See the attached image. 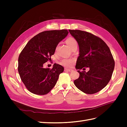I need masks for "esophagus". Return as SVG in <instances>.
<instances>
[{
    "instance_id": "34e87169",
    "label": "esophagus",
    "mask_w": 127,
    "mask_h": 127,
    "mask_svg": "<svg viewBox=\"0 0 127 127\" xmlns=\"http://www.w3.org/2000/svg\"><path fill=\"white\" fill-rule=\"evenodd\" d=\"M64 71H68V72H71L73 70L71 69H68V68H64Z\"/></svg>"
}]
</instances>
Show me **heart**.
Returning <instances> with one entry per match:
<instances>
[{"instance_id":"1","label":"heart","mask_w":127,"mask_h":127,"mask_svg":"<svg viewBox=\"0 0 127 127\" xmlns=\"http://www.w3.org/2000/svg\"><path fill=\"white\" fill-rule=\"evenodd\" d=\"M66 42L68 47L70 48L72 47L73 46L75 45H77L76 40L74 39V37H68V39L66 40ZM72 62V61L71 59H63L61 60L60 64L61 65H63V66H64L66 67H69L71 66Z\"/></svg>"}]
</instances>
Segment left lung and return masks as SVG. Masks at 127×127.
<instances>
[{
	"instance_id": "8db88e82",
	"label": "left lung",
	"mask_w": 127,
	"mask_h": 127,
	"mask_svg": "<svg viewBox=\"0 0 127 127\" xmlns=\"http://www.w3.org/2000/svg\"><path fill=\"white\" fill-rule=\"evenodd\" d=\"M77 42L79 56L76 69L89 68V71L79 72L74 84L84 93L92 94L104 88L112 77L114 61L108 46L101 39L93 34L80 30H69Z\"/></svg>"
}]
</instances>
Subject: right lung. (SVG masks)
<instances>
[{
	"label": "right lung",
	"instance_id": "add662e5",
	"mask_svg": "<svg viewBox=\"0 0 127 127\" xmlns=\"http://www.w3.org/2000/svg\"><path fill=\"white\" fill-rule=\"evenodd\" d=\"M68 33L67 30L40 33L28 42L20 53L18 61V72L22 81L30 92L36 95H45L55 87L64 68L55 64L50 69L44 68L43 65L48 60H50L57 46Z\"/></svg>",
	"mask_w": 127,
	"mask_h": 127
}]
</instances>
